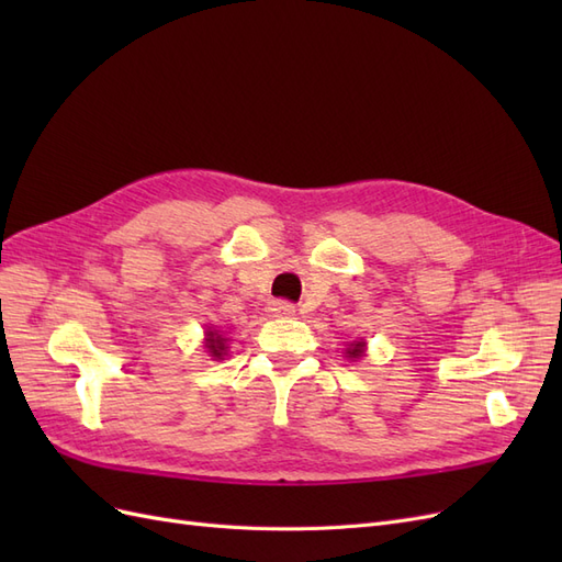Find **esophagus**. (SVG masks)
<instances>
[{
  "instance_id": "esophagus-1",
  "label": "esophagus",
  "mask_w": 562,
  "mask_h": 562,
  "mask_svg": "<svg viewBox=\"0 0 562 562\" xmlns=\"http://www.w3.org/2000/svg\"><path fill=\"white\" fill-rule=\"evenodd\" d=\"M267 310L274 314V316H293L295 314V304L288 302V300H271Z\"/></svg>"
}]
</instances>
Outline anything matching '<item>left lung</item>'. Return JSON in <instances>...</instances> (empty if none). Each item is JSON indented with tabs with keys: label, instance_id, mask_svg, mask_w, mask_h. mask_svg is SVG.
<instances>
[{
	"label": "left lung",
	"instance_id": "obj_1",
	"mask_svg": "<svg viewBox=\"0 0 562 562\" xmlns=\"http://www.w3.org/2000/svg\"><path fill=\"white\" fill-rule=\"evenodd\" d=\"M363 342H351L349 345V349H347V356L349 359H359V356H363Z\"/></svg>",
	"mask_w": 562,
	"mask_h": 562
}]
</instances>
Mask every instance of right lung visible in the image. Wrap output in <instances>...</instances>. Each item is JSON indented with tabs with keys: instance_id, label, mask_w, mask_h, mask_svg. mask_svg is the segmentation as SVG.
<instances>
[{
	"instance_id": "add662e5",
	"label": "right lung",
	"mask_w": 562,
	"mask_h": 562,
	"mask_svg": "<svg viewBox=\"0 0 562 562\" xmlns=\"http://www.w3.org/2000/svg\"><path fill=\"white\" fill-rule=\"evenodd\" d=\"M225 342H227V339L223 335H217L215 330L206 333V349L211 351V356H215V359H223V356L227 353Z\"/></svg>"
}]
</instances>
